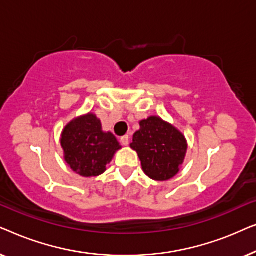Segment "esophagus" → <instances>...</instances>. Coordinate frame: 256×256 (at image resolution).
<instances>
[{
	"label": "esophagus",
	"mask_w": 256,
	"mask_h": 256,
	"mask_svg": "<svg viewBox=\"0 0 256 256\" xmlns=\"http://www.w3.org/2000/svg\"><path fill=\"white\" fill-rule=\"evenodd\" d=\"M120 142L122 143V146H128L129 144V136L128 135L122 136V138H120Z\"/></svg>",
	"instance_id": "34e87169"
}]
</instances>
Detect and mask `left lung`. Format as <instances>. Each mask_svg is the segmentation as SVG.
I'll use <instances>...</instances> for the list:
<instances>
[{
	"label": "left lung",
	"instance_id": "1",
	"mask_svg": "<svg viewBox=\"0 0 256 256\" xmlns=\"http://www.w3.org/2000/svg\"><path fill=\"white\" fill-rule=\"evenodd\" d=\"M130 146L141 160L142 169L154 180H168L177 174L186 152L185 138L157 116L140 122Z\"/></svg>",
	"mask_w": 256,
	"mask_h": 256
}]
</instances>
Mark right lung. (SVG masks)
<instances>
[{
    "mask_svg": "<svg viewBox=\"0 0 256 256\" xmlns=\"http://www.w3.org/2000/svg\"><path fill=\"white\" fill-rule=\"evenodd\" d=\"M65 160L84 177L99 176L121 148L112 132H104L101 122L93 114L73 120L62 134Z\"/></svg>",
    "mask_w": 256,
    "mask_h": 256,
    "instance_id": "obj_1",
    "label": "right lung"
}]
</instances>
